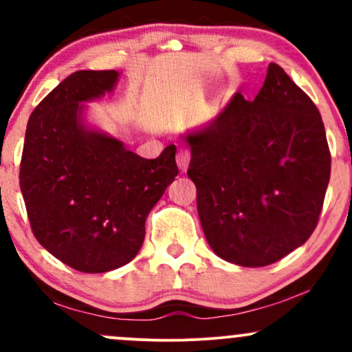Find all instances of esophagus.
I'll list each match as a JSON object with an SVG mask.
<instances>
[{
    "mask_svg": "<svg viewBox=\"0 0 352 352\" xmlns=\"http://www.w3.org/2000/svg\"><path fill=\"white\" fill-rule=\"evenodd\" d=\"M188 162H190V153L184 148H180L179 153H177V165L182 172H185L188 168Z\"/></svg>",
    "mask_w": 352,
    "mask_h": 352,
    "instance_id": "34e87169",
    "label": "esophagus"
}]
</instances>
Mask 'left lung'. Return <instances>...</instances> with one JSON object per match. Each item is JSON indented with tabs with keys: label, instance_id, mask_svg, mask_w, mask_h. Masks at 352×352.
<instances>
[{
	"label": "left lung",
	"instance_id": "1",
	"mask_svg": "<svg viewBox=\"0 0 352 352\" xmlns=\"http://www.w3.org/2000/svg\"><path fill=\"white\" fill-rule=\"evenodd\" d=\"M190 145L188 177L210 248L248 268L276 263L311 236L331 175L321 114L278 64L253 100L240 92Z\"/></svg>",
	"mask_w": 352,
	"mask_h": 352
}]
</instances>
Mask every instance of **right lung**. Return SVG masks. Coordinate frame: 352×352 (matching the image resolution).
<instances>
[{
  "label": "right lung",
  "instance_id": "add662e5",
  "mask_svg": "<svg viewBox=\"0 0 352 352\" xmlns=\"http://www.w3.org/2000/svg\"><path fill=\"white\" fill-rule=\"evenodd\" d=\"M117 71H76L30 117L19 185L36 240L84 273H106L139 253L145 220L175 180V145L137 155L89 127L84 102L114 91Z\"/></svg>",
  "mask_w": 352,
  "mask_h": 352
}]
</instances>
